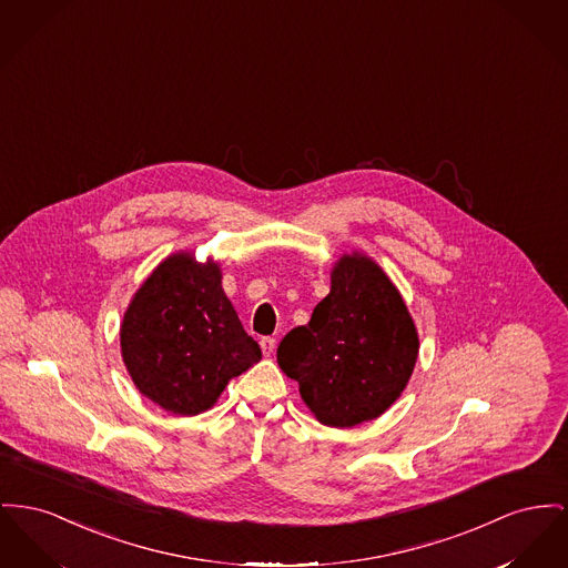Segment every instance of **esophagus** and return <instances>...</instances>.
<instances>
[{"instance_id":"34e87169","label":"esophagus","mask_w":568,"mask_h":568,"mask_svg":"<svg viewBox=\"0 0 568 568\" xmlns=\"http://www.w3.org/2000/svg\"><path fill=\"white\" fill-rule=\"evenodd\" d=\"M260 345H262L264 356H272L274 349H276V338H274V336H264V338L260 341Z\"/></svg>"}]
</instances>
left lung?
I'll return each instance as SVG.
<instances>
[{
  "instance_id": "8db88e82",
  "label": "left lung",
  "mask_w": 568,
  "mask_h": 568,
  "mask_svg": "<svg viewBox=\"0 0 568 568\" xmlns=\"http://www.w3.org/2000/svg\"><path fill=\"white\" fill-rule=\"evenodd\" d=\"M418 334L397 287L368 257L345 255L331 294L311 322L287 334L276 361L304 403L328 427H354L384 414L407 384Z\"/></svg>"
}]
</instances>
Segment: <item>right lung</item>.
I'll use <instances>...</instances> for the list:
<instances>
[{
    "instance_id": "add662e5",
    "label": "right lung",
    "mask_w": 568,
    "mask_h": 568,
    "mask_svg": "<svg viewBox=\"0 0 568 568\" xmlns=\"http://www.w3.org/2000/svg\"><path fill=\"white\" fill-rule=\"evenodd\" d=\"M120 336L134 386L178 416L212 407L232 377L262 358L221 287L219 266H201L186 253L150 274Z\"/></svg>"
}]
</instances>
